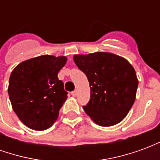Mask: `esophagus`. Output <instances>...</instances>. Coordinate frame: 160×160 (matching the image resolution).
<instances>
[{"instance_id":"esophagus-1","label":"esophagus","mask_w":160,"mask_h":160,"mask_svg":"<svg viewBox=\"0 0 160 160\" xmlns=\"http://www.w3.org/2000/svg\"><path fill=\"white\" fill-rule=\"evenodd\" d=\"M71 94H72V95H73V97H76V96H77V94H78V91H77V90L73 91V92H71Z\"/></svg>"}]
</instances>
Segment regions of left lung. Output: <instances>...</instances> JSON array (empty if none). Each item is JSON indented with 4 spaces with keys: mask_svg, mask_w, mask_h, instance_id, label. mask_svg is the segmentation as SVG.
Returning a JSON list of instances; mask_svg holds the SVG:
<instances>
[{
    "mask_svg": "<svg viewBox=\"0 0 160 160\" xmlns=\"http://www.w3.org/2000/svg\"><path fill=\"white\" fill-rule=\"evenodd\" d=\"M76 66L87 75L91 98L83 109L98 125L118 124L134 104L138 80L134 68L123 57L107 52L74 55Z\"/></svg>",
    "mask_w": 160,
    "mask_h": 160,
    "instance_id": "8db88e82",
    "label": "left lung"
}]
</instances>
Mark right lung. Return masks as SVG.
I'll return each mask as SVG.
<instances>
[{
  "label": "right lung",
  "instance_id": "obj_1",
  "mask_svg": "<svg viewBox=\"0 0 160 160\" xmlns=\"http://www.w3.org/2000/svg\"><path fill=\"white\" fill-rule=\"evenodd\" d=\"M65 56H40L19 63L9 78L8 95L13 111L30 128L45 130L56 121L68 98L57 77Z\"/></svg>",
  "mask_w": 160,
  "mask_h": 160
}]
</instances>
